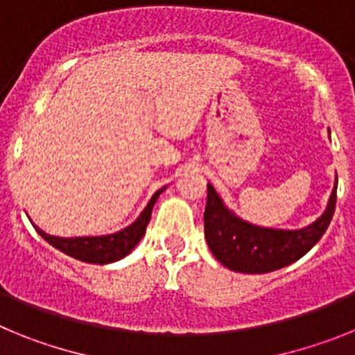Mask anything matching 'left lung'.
<instances>
[{"label": "left lung", "mask_w": 355, "mask_h": 355, "mask_svg": "<svg viewBox=\"0 0 355 355\" xmlns=\"http://www.w3.org/2000/svg\"><path fill=\"white\" fill-rule=\"evenodd\" d=\"M336 184L327 209L318 220L302 229L259 227L241 220L224 206L215 188L208 184L205 209V236L209 250L224 266L241 274H266L291 265L318 243L336 208Z\"/></svg>", "instance_id": "left-lung-1"}]
</instances>
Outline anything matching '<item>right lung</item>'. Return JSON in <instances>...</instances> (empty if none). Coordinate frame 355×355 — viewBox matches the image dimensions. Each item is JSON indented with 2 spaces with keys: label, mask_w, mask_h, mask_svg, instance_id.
I'll return each mask as SVG.
<instances>
[{
  "label": "right lung",
  "mask_w": 355,
  "mask_h": 355,
  "mask_svg": "<svg viewBox=\"0 0 355 355\" xmlns=\"http://www.w3.org/2000/svg\"><path fill=\"white\" fill-rule=\"evenodd\" d=\"M165 188H159L155 196L150 197L149 205L144 208L140 216L126 229H122L119 233L106 234V236H78V238H60L51 236V234L44 233L42 229L35 225L37 233L44 238V240L51 243L55 249L62 250L67 256L74 259H80L85 263H94V265H106V263H114L122 259L124 256L135 249V245L142 240L146 227L150 220V211L153 206L158 200L159 193Z\"/></svg>",
  "instance_id": "add662e5"
}]
</instances>
